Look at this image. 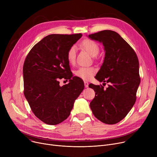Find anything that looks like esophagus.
<instances>
[{"mask_svg": "<svg viewBox=\"0 0 157 157\" xmlns=\"http://www.w3.org/2000/svg\"><path fill=\"white\" fill-rule=\"evenodd\" d=\"M84 84H85V88H88V85H89V83H88V81H84Z\"/></svg>", "mask_w": 157, "mask_h": 157, "instance_id": "1", "label": "esophagus"}]
</instances>
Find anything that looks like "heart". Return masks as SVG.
I'll use <instances>...</instances> for the list:
<instances>
[{
	"label": "heart",
	"mask_w": 157,
	"mask_h": 157,
	"mask_svg": "<svg viewBox=\"0 0 157 157\" xmlns=\"http://www.w3.org/2000/svg\"><path fill=\"white\" fill-rule=\"evenodd\" d=\"M81 46L92 56H96L100 52V48L95 41L86 39L81 43ZM76 47L72 46L69 49L67 53V59L70 64H74L76 61ZM97 72L95 68L93 67H81L75 71V75L83 80H89L91 79Z\"/></svg>",
	"instance_id": "b5f03b06"
}]
</instances>
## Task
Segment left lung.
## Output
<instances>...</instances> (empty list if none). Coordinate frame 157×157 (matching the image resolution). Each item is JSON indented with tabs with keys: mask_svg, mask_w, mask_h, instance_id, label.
Wrapping results in <instances>:
<instances>
[{
	"mask_svg": "<svg viewBox=\"0 0 157 157\" xmlns=\"http://www.w3.org/2000/svg\"><path fill=\"white\" fill-rule=\"evenodd\" d=\"M88 37L104 46V62L95 79L109 83L106 89L101 85H89L95 92L90 108L98 120L115 124L127 116L136 102L141 81L138 58L132 48L116 32L102 30Z\"/></svg>",
	"mask_w": 157,
	"mask_h": 157,
	"instance_id": "1",
	"label": "left lung"
}]
</instances>
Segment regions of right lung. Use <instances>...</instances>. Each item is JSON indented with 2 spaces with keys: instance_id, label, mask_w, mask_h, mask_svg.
<instances>
[{
  "instance_id": "add662e5",
  "label": "right lung",
  "mask_w": 157,
  "mask_h": 157,
  "mask_svg": "<svg viewBox=\"0 0 157 157\" xmlns=\"http://www.w3.org/2000/svg\"><path fill=\"white\" fill-rule=\"evenodd\" d=\"M81 34H51L35 44L23 67L24 95L35 116L48 125L67 119L84 83L71 72L67 53ZM69 79L60 87L59 79Z\"/></svg>"
}]
</instances>
